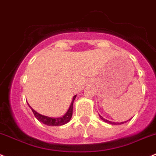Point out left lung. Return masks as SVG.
Listing matches in <instances>:
<instances>
[{
  "instance_id": "8db88e82",
  "label": "left lung",
  "mask_w": 156,
  "mask_h": 156,
  "mask_svg": "<svg viewBox=\"0 0 156 156\" xmlns=\"http://www.w3.org/2000/svg\"><path fill=\"white\" fill-rule=\"evenodd\" d=\"M100 117H101V120H104V122H106V123H110V124H112V125H119V124H123V123H126V122H127V121H125V122H121V123H113V122H111V121H109V120H106V119H104V118H103L102 116H100Z\"/></svg>"
}]
</instances>
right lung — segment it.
Here are the masks:
<instances>
[{
  "instance_id": "1",
  "label": "right lung",
  "mask_w": 156,
  "mask_h": 156,
  "mask_svg": "<svg viewBox=\"0 0 156 156\" xmlns=\"http://www.w3.org/2000/svg\"><path fill=\"white\" fill-rule=\"evenodd\" d=\"M76 98V95L74 96L73 100H72V102L71 104L70 107H69V110L67 111V113L64 115L62 117H58V118H52V117H49V116H43V115L40 114L38 113L37 112L35 111L33 108L32 109V111H33V114L36 116V119H37L39 121L42 122L44 124L48 125V126H62V125H64L66 123H67L69 120H71L72 116V111H73V103L75 101V98Z\"/></svg>"
}]
</instances>
